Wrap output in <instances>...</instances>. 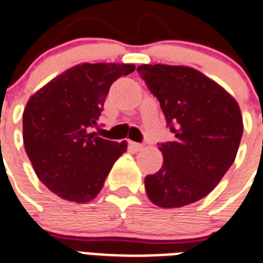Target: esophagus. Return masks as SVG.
<instances>
[{
    "label": "esophagus",
    "mask_w": 263,
    "mask_h": 263,
    "mask_svg": "<svg viewBox=\"0 0 263 263\" xmlns=\"http://www.w3.org/2000/svg\"><path fill=\"white\" fill-rule=\"evenodd\" d=\"M129 145H130V148H133L134 151H141L143 148H144V145L143 144H140V143H133V141H130Z\"/></svg>",
    "instance_id": "obj_1"
}]
</instances>
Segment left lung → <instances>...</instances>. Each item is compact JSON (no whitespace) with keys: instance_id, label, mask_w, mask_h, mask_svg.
<instances>
[{"instance_id":"left-lung-1","label":"left lung","mask_w":263,"mask_h":263,"mask_svg":"<svg viewBox=\"0 0 263 263\" xmlns=\"http://www.w3.org/2000/svg\"><path fill=\"white\" fill-rule=\"evenodd\" d=\"M160 101L174 140L161 143L164 162L147 175L145 192L164 209L208 196L233 165L242 137L238 103L217 82L185 66L143 64L137 68Z\"/></svg>"}]
</instances>
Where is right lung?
<instances>
[{"mask_svg": "<svg viewBox=\"0 0 263 263\" xmlns=\"http://www.w3.org/2000/svg\"><path fill=\"white\" fill-rule=\"evenodd\" d=\"M133 64H78L30 97L24 110V144L40 181L57 196L87 203L101 192L127 143L98 137L109 88Z\"/></svg>", "mask_w": 263, "mask_h": 263, "instance_id": "1", "label": "right lung"}]
</instances>
